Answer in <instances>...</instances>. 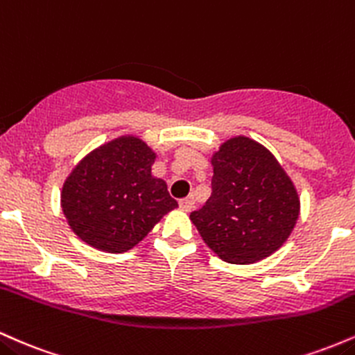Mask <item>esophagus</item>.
I'll use <instances>...</instances> for the list:
<instances>
[{
    "label": "esophagus",
    "mask_w": 355,
    "mask_h": 355,
    "mask_svg": "<svg viewBox=\"0 0 355 355\" xmlns=\"http://www.w3.org/2000/svg\"><path fill=\"white\" fill-rule=\"evenodd\" d=\"M179 208H181L182 211H191L194 208V198L193 196H188L184 199H181L179 201Z\"/></svg>",
    "instance_id": "1"
}]
</instances>
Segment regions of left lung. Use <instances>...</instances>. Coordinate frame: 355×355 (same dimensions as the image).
<instances>
[{
    "label": "left lung",
    "instance_id": "obj_1",
    "mask_svg": "<svg viewBox=\"0 0 355 355\" xmlns=\"http://www.w3.org/2000/svg\"><path fill=\"white\" fill-rule=\"evenodd\" d=\"M211 196L191 213L202 241L226 263L263 260L288 240L300 214L297 188L277 157L246 135L211 156Z\"/></svg>",
    "mask_w": 355,
    "mask_h": 355
}]
</instances>
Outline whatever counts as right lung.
<instances>
[{"label":"right lung","mask_w":355,"mask_h":355,"mask_svg":"<svg viewBox=\"0 0 355 355\" xmlns=\"http://www.w3.org/2000/svg\"><path fill=\"white\" fill-rule=\"evenodd\" d=\"M157 154L139 135L95 147L75 164L60 193L67 223L87 245L107 253L132 250L178 208L164 179L153 176Z\"/></svg>","instance_id":"obj_1"}]
</instances>
